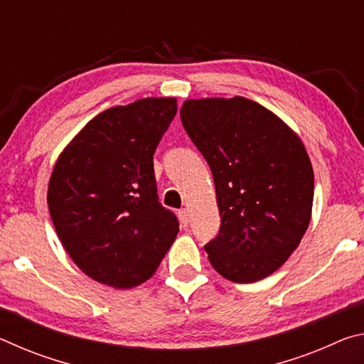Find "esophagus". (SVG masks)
Returning <instances> with one entry per match:
<instances>
[{"label":"esophagus","instance_id":"1","mask_svg":"<svg viewBox=\"0 0 364 364\" xmlns=\"http://www.w3.org/2000/svg\"><path fill=\"white\" fill-rule=\"evenodd\" d=\"M178 218H180L181 225H183L184 228L188 226V223H189V212L186 210V208H181V210L178 212Z\"/></svg>","mask_w":364,"mask_h":364}]
</instances>
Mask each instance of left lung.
Returning a JSON list of instances; mask_svg holds the SVG:
<instances>
[{"mask_svg":"<svg viewBox=\"0 0 364 364\" xmlns=\"http://www.w3.org/2000/svg\"><path fill=\"white\" fill-rule=\"evenodd\" d=\"M181 122L212 170L221 218L205 245L232 282L281 268L308 230L315 175L304 143L284 120L247 97L186 100Z\"/></svg>","mask_w":364,"mask_h":364,"instance_id":"8db88e82","label":"left lung"}]
</instances>
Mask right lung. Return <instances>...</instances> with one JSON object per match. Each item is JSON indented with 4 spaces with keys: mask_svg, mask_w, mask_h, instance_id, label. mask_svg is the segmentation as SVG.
<instances>
[{
    "mask_svg": "<svg viewBox=\"0 0 364 364\" xmlns=\"http://www.w3.org/2000/svg\"><path fill=\"white\" fill-rule=\"evenodd\" d=\"M176 110V97L110 107L86 123L54 164L53 225L73 263L101 284H143L180 231L159 202L152 164Z\"/></svg>",
    "mask_w": 364,
    "mask_h": 364,
    "instance_id": "add662e5",
    "label": "right lung"
}]
</instances>
